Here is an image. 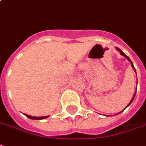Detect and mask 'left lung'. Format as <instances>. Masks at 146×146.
Instances as JSON below:
<instances>
[{
    "label": "left lung",
    "mask_w": 146,
    "mask_h": 146,
    "mask_svg": "<svg viewBox=\"0 0 146 146\" xmlns=\"http://www.w3.org/2000/svg\"><path fill=\"white\" fill-rule=\"evenodd\" d=\"M115 48H116V50H118V51L120 52V54H121V55L124 56V57H125V58H126L127 59V60H128V61H129V62H130V64H131V66H132V67H133V70H134V72H135V73H136V70H135V68H134V66H133V62H131V61H130V59L129 58V57H128V56H126V54H124V53H123V52L122 51V50H120V49H119V48H118V47H115ZM136 91H137V89H136V90H135V92H134V95H133V98H132V99H131V100H130V103H129V104H128V105H127V106H126V108H125L123 109V111H122L119 112V114H120V113H122V112H123V111H124V110H125V109H126V108H127V107H129V106H130V105L131 104V103H132V101H133V99H134V96H135V95H136ZM119 114H116V115H119ZM107 116H111V115H107Z\"/></svg>",
    "instance_id": "obj_1"
}]
</instances>
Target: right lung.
Listing matches in <instances>:
<instances>
[{
  "label": "right lung",
  "mask_w": 146,
  "mask_h": 146,
  "mask_svg": "<svg viewBox=\"0 0 146 146\" xmlns=\"http://www.w3.org/2000/svg\"><path fill=\"white\" fill-rule=\"evenodd\" d=\"M25 115L27 116V118H29L31 119H37V120H40V119H46V118H48L49 116H42V117H35V116H31V115H26V114H24Z\"/></svg>",
  "instance_id": "1"
}]
</instances>
